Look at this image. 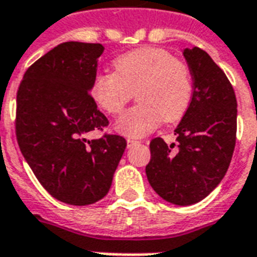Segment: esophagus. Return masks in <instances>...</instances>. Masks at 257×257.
Masks as SVG:
<instances>
[{
  "mask_svg": "<svg viewBox=\"0 0 257 257\" xmlns=\"http://www.w3.org/2000/svg\"><path fill=\"white\" fill-rule=\"evenodd\" d=\"M139 143H140V141H139V140H135V139H128V140H126V144H128V148H131V147H133V145L139 144Z\"/></svg>",
  "mask_w": 257,
  "mask_h": 257,
  "instance_id": "esophagus-1",
  "label": "esophagus"
}]
</instances>
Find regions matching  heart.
<instances>
[{"label": "heart", "instance_id": "heart-1", "mask_svg": "<svg viewBox=\"0 0 257 257\" xmlns=\"http://www.w3.org/2000/svg\"><path fill=\"white\" fill-rule=\"evenodd\" d=\"M114 73L98 74L90 94L97 106L118 114L136 90L139 104L116 121V131L131 139L148 135L160 125L180 120L193 94V80L185 62L169 52L143 46L121 54L113 61Z\"/></svg>", "mask_w": 257, "mask_h": 257}]
</instances>
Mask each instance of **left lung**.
Returning <instances> with one entry per match:
<instances>
[{"instance_id":"8db88e82","label":"left lung","mask_w":257,"mask_h":257,"mask_svg":"<svg viewBox=\"0 0 257 257\" xmlns=\"http://www.w3.org/2000/svg\"><path fill=\"white\" fill-rule=\"evenodd\" d=\"M191 70V104L176 126L177 147L156 137L145 172L161 199L192 205L205 199L227 173L236 143L237 102L227 76L207 52L185 48Z\"/></svg>"}]
</instances>
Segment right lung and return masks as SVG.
<instances>
[{
  "label": "right lung",
  "mask_w": 257,
  "mask_h": 257,
  "mask_svg": "<svg viewBox=\"0 0 257 257\" xmlns=\"http://www.w3.org/2000/svg\"><path fill=\"white\" fill-rule=\"evenodd\" d=\"M102 53L101 44H60L26 70L18 88L20 149L42 187L70 205L108 193L126 147L121 136L86 139L108 125L89 94Z\"/></svg>",
  "instance_id": "obj_1"
}]
</instances>
